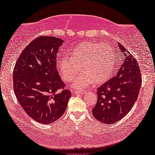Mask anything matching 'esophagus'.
<instances>
[{"label":"esophagus","mask_w":155,"mask_h":155,"mask_svg":"<svg viewBox=\"0 0 155 155\" xmlns=\"http://www.w3.org/2000/svg\"><path fill=\"white\" fill-rule=\"evenodd\" d=\"M73 92L74 94H83L85 93L84 91H76V90L73 91Z\"/></svg>","instance_id":"1"}]
</instances>
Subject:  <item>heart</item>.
<instances>
[{
	"mask_svg": "<svg viewBox=\"0 0 155 155\" xmlns=\"http://www.w3.org/2000/svg\"><path fill=\"white\" fill-rule=\"evenodd\" d=\"M112 53L111 48L104 43L81 44L73 49L70 58H60L57 68L63 79L70 82L81 66L83 72L75 78L72 86L77 90H83L93 83L101 84L110 77L116 69Z\"/></svg>",
	"mask_w": 155,
	"mask_h": 155,
	"instance_id": "obj_1",
	"label": "heart"
}]
</instances>
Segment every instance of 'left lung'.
Segmentation results:
<instances>
[{
	"mask_svg": "<svg viewBox=\"0 0 155 155\" xmlns=\"http://www.w3.org/2000/svg\"><path fill=\"white\" fill-rule=\"evenodd\" d=\"M118 71L97 89V104L92 114L105 124L116 123L130 111L141 86V74L137 61L121 43L115 51Z\"/></svg>",
	"mask_w": 155,
	"mask_h": 155,
	"instance_id": "8db88e82",
	"label": "left lung"
}]
</instances>
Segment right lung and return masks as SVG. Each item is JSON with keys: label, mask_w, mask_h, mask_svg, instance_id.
<instances>
[{"label": "right lung", "mask_w": 155, "mask_h": 155, "mask_svg": "<svg viewBox=\"0 0 155 155\" xmlns=\"http://www.w3.org/2000/svg\"><path fill=\"white\" fill-rule=\"evenodd\" d=\"M64 41L39 36L26 46L13 70L14 91L28 116L50 124L64 114L71 97L56 69V54Z\"/></svg>", "instance_id": "obj_1"}]
</instances>
